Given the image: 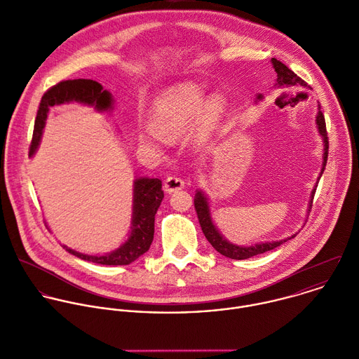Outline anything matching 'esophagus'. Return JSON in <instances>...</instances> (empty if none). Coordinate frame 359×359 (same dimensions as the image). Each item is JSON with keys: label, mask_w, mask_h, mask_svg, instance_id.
Masks as SVG:
<instances>
[{"label": "esophagus", "mask_w": 359, "mask_h": 359, "mask_svg": "<svg viewBox=\"0 0 359 359\" xmlns=\"http://www.w3.org/2000/svg\"><path fill=\"white\" fill-rule=\"evenodd\" d=\"M185 187L184 181L180 178V177H175V175H170L165 182H164V191L168 192V194H172L175 191H180Z\"/></svg>", "instance_id": "34e87169"}]
</instances>
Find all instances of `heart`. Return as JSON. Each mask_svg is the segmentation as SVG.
<instances>
[{"mask_svg": "<svg viewBox=\"0 0 359 359\" xmlns=\"http://www.w3.org/2000/svg\"><path fill=\"white\" fill-rule=\"evenodd\" d=\"M226 109L220 94L206 97L205 90L192 83H180L163 91L153 102L149 123L160 137H180L192 129L196 147H205L216 132Z\"/></svg>", "mask_w": 359, "mask_h": 359, "instance_id": "b5f03b06", "label": "heart"}]
</instances>
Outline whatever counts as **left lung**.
<instances>
[{
	"label": "left lung",
	"instance_id": "left-lung-1",
	"mask_svg": "<svg viewBox=\"0 0 359 359\" xmlns=\"http://www.w3.org/2000/svg\"><path fill=\"white\" fill-rule=\"evenodd\" d=\"M272 67L276 72V83L273 87L278 88H309V86L306 84V81H303L300 77H297L292 70H289L283 63H280L279 60H276L275 57L271 59ZM264 95L262 94H257L255 97V104L262 101ZM316 128L318 130V135L321 136L323 140V164H321V170L320 174L317 177L316 185L313 188V191L310 192V199H309V205H307V213L311 209V203H313V196L318 184V180L323 175V171L325 168L327 164V156H328V139H327V132H325V121H324V115L320 111V104H317V115H316ZM194 203H195V209L198 213V219L202 227V231L205 234V237L208 238V241L212 244V247L220 252L222 255L231 258V259H247L250 257L266 252L269 250H273L276 247H279L280 244L286 243L287 240L293 238L296 234H292L287 238L283 240H278V241H265V243H257L252 245H238L234 244L231 241H229L216 227L213 219H212V212H210V205H209V198L205 194V191L202 189H196L195 198H194Z\"/></svg>",
	"mask_w": 359,
	"mask_h": 359
}]
</instances>
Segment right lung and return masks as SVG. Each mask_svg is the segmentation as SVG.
I'll use <instances>...</instances> for the list:
<instances>
[{
  "instance_id": "add662e5",
  "label": "right lung",
  "mask_w": 359,
  "mask_h": 359,
  "mask_svg": "<svg viewBox=\"0 0 359 359\" xmlns=\"http://www.w3.org/2000/svg\"><path fill=\"white\" fill-rule=\"evenodd\" d=\"M70 102L93 107L98 112H112L115 108V100L112 94L104 90V87L94 80L79 79L56 84L42 97L29 150L31 157H34L41 144L42 133L50 108L55 105H63ZM163 198L164 192L161 189V181L158 178H136L133 181L130 231L128 234V238L118 248L112 250L111 252L97 255L79 252L67 245H63V248L84 261L101 265H129L146 251H149L154 237V217Z\"/></svg>"
}]
</instances>
